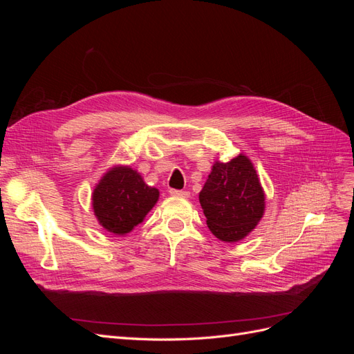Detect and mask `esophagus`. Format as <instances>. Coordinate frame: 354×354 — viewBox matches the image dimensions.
<instances>
[{
    "instance_id": "34e87169",
    "label": "esophagus",
    "mask_w": 354,
    "mask_h": 354,
    "mask_svg": "<svg viewBox=\"0 0 354 354\" xmlns=\"http://www.w3.org/2000/svg\"><path fill=\"white\" fill-rule=\"evenodd\" d=\"M169 194L173 196H183V198H187L189 196V192L186 190H178V189H169Z\"/></svg>"
}]
</instances>
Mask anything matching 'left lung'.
<instances>
[{"instance_id": "1", "label": "left lung", "mask_w": 354, "mask_h": 354, "mask_svg": "<svg viewBox=\"0 0 354 354\" xmlns=\"http://www.w3.org/2000/svg\"><path fill=\"white\" fill-rule=\"evenodd\" d=\"M199 202L214 236L238 242L255 229L264 214V190L248 156L217 160L203 185Z\"/></svg>"}]
</instances>
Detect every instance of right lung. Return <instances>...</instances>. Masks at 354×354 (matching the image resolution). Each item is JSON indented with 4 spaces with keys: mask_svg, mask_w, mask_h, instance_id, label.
I'll use <instances>...</instances> for the list:
<instances>
[{
    "mask_svg": "<svg viewBox=\"0 0 354 354\" xmlns=\"http://www.w3.org/2000/svg\"><path fill=\"white\" fill-rule=\"evenodd\" d=\"M159 192L147 186L130 167H113L93 190L94 216L113 234L130 233L158 202Z\"/></svg>",
    "mask_w": 354,
    "mask_h": 354,
    "instance_id": "1",
    "label": "right lung"
}]
</instances>
